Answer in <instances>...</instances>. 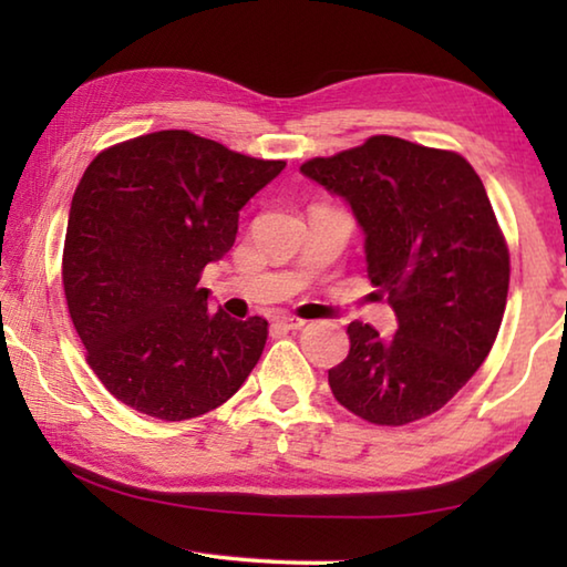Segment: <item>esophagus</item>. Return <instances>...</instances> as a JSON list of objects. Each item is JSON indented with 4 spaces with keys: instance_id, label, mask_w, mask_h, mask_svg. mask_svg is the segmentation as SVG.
Wrapping results in <instances>:
<instances>
[{
    "instance_id": "obj_1",
    "label": "esophagus",
    "mask_w": 567,
    "mask_h": 567,
    "mask_svg": "<svg viewBox=\"0 0 567 567\" xmlns=\"http://www.w3.org/2000/svg\"><path fill=\"white\" fill-rule=\"evenodd\" d=\"M275 324L282 330H300V328H305V320L295 318V315H280V318L275 320Z\"/></svg>"
}]
</instances>
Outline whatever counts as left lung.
Returning a JSON list of instances; mask_svg holds the SVG:
<instances>
[{
	"mask_svg": "<svg viewBox=\"0 0 567 567\" xmlns=\"http://www.w3.org/2000/svg\"><path fill=\"white\" fill-rule=\"evenodd\" d=\"M350 205L392 338L354 320L332 395L375 425L433 415L485 362L501 330L511 255L477 172L455 152L378 134L300 167Z\"/></svg>",
	"mask_w": 567,
	"mask_h": 567,
	"instance_id": "left-lung-1",
	"label": "left lung"
}]
</instances>
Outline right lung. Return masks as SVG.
Masks as SVG:
<instances>
[{
  "label": "right lung",
  "mask_w": 567,
  "mask_h": 567,
  "mask_svg": "<svg viewBox=\"0 0 567 567\" xmlns=\"http://www.w3.org/2000/svg\"><path fill=\"white\" fill-rule=\"evenodd\" d=\"M285 169L185 130L104 150L74 189L62 282L87 362L114 398L177 422L215 410L260 360L267 320L209 310L199 277L239 209Z\"/></svg>",
  "instance_id": "1"
}]
</instances>
